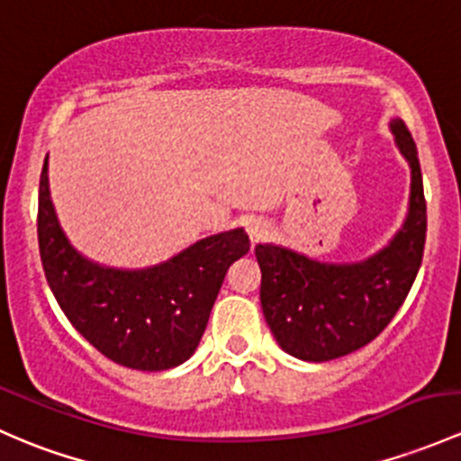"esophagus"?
<instances>
[{"instance_id": "1", "label": "esophagus", "mask_w": 461, "mask_h": 461, "mask_svg": "<svg viewBox=\"0 0 461 461\" xmlns=\"http://www.w3.org/2000/svg\"><path fill=\"white\" fill-rule=\"evenodd\" d=\"M247 234H249L251 243H260V240L269 234V225L263 218H251V221L247 222Z\"/></svg>"}]
</instances>
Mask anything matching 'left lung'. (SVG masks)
Listing matches in <instances>:
<instances>
[{
	"label": "left lung",
	"mask_w": 461,
	"mask_h": 461,
	"mask_svg": "<svg viewBox=\"0 0 461 461\" xmlns=\"http://www.w3.org/2000/svg\"><path fill=\"white\" fill-rule=\"evenodd\" d=\"M391 132L411 167L409 212L389 245L356 263H322L274 243L256 245L260 304L283 351L327 362L369 345L411 292L426 240V201L418 148L404 121Z\"/></svg>",
	"instance_id": "obj_1"
}]
</instances>
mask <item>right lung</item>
<instances>
[{
  "label": "right lung",
  "instance_id": "add662e5",
  "mask_svg": "<svg viewBox=\"0 0 461 461\" xmlns=\"http://www.w3.org/2000/svg\"><path fill=\"white\" fill-rule=\"evenodd\" d=\"M37 239L46 280L72 327L121 366L166 371L196 351L227 269L249 251L243 227L196 240L163 263L119 269L86 258L68 240L39 178Z\"/></svg>",
  "mask_w": 461,
  "mask_h": 461
}]
</instances>
